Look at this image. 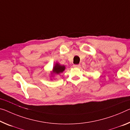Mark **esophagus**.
Here are the masks:
<instances>
[{
  "label": "esophagus",
  "mask_w": 130,
  "mask_h": 130,
  "mask_svg": "<svg viewBox=\"0 0 130 130\" xmlns=\"http://www.w3.org/2000/svg\"><path fill=\"white\" fill-rule=\"evenodd\" d=\"M73 67L74 68H79L80 67V65H73Z\"/></svg>",
  "instance_id": "34e87169"
}]
</instances>
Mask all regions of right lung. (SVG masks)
<instances>
[{
    "mask_svg": "<svg viewBox=\"0 0 130 130\" xmlns=\"http://www.w3.org/2000/svg\"><path fill=\"white\" fill-rule=\"evenodd\" d=\"M65 66L62 65L58 62L55 63L54 65V67H53L52 71H51L50 72L51 80H53L52 77H54L55 75H59V74H60L61 73H62L63 72L65 71Z\"/></svg>",
    "mask_w": 130,
    "mask_h": 130,
    "instance_id": "obj_1",
    "label": "right lung"
}]
</instances>
